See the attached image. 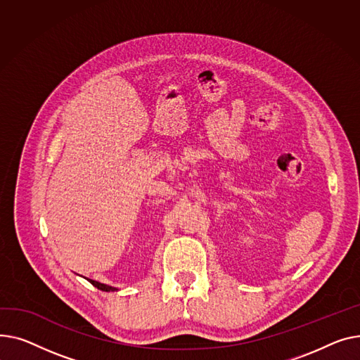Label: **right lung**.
Wrapping results in <instances>:
<instances>
[{
    "instance_id": "right-lung-1",
    "label": "right lung",
    "mask_w": 360,
    "mask_h": 360,
    "mask_svg": "<svg viewBox=\"0 0 360 360\" xmlns=\"http://www.w3.org/2000/svg\"><path fill=\"white\" fill-rule=\"evenodd\" d=\"M93 286H96L97 289H100V290H104V292H113V290H117L116 288H113V286H109V285H104V283H100V282H97V281H91V279H87Z\"/></svg>"
}]
</instances>
